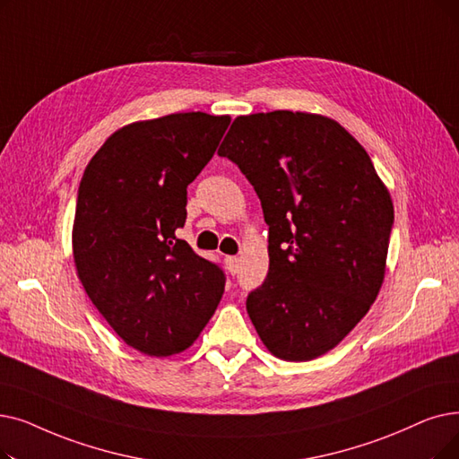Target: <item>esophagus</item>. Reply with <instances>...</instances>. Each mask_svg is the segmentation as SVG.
Returning a JSON list of instances; mask_svg holds the SVG:
<instances>
[{
  "label": "esophagus",
  "instance_id": "esophagus-1",
  "mask_svg": "<svg viewBox=\"0 0 459 459\" xmlns=\"http://www.w3.org/2000/svg\"><path fill=\"white\" fill-rule=\"evenodd\" d=\"M225 263H227L229 272L234 275L238 272V266H240V258H238V256H225Z\"/></svg>",
  "mask_w": 459,
  "mask_h": 459
}]
</instances>
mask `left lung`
<instances>
[{
  "mask_svg": "<svg viewBox=\"0 0 459 459\" xmlns=\"http://www.w3.org/2000/svg\"><path fill=\"white\" fill-rule=\"evenodd\" d=\"M255 187L270 270L247 313L266 349L307 362L362 321L381 290L394 204L368 152L332 117L238 116L217 152Z\"/></svg>",
  "mask_w": 459,
  "mask_h": 459,
  "instance_id": "obj_1",
  "label": "left lung"
}]
</instances>
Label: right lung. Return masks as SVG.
I'll return each instance as SVG.
<instances>
[{
	"label": "right lung",
	"mask_w": 459,
	"mask_h": 459,
	"mask_svg": "<svg viewBox=\"0 0 459 459\" xmlns=\"http://www.w3.org/2000/svg\"><path fill=\"white\" fill-rule=\"evenodd\" d=\"M229 124L230 116L206 112L129 124L99 148L78 187V279L112 330L148 356L191 347L223 296V270L176 230L187 217V186Z\"/></svg>",
	"instance_id": "right-lung-1"
}]
</instances>
